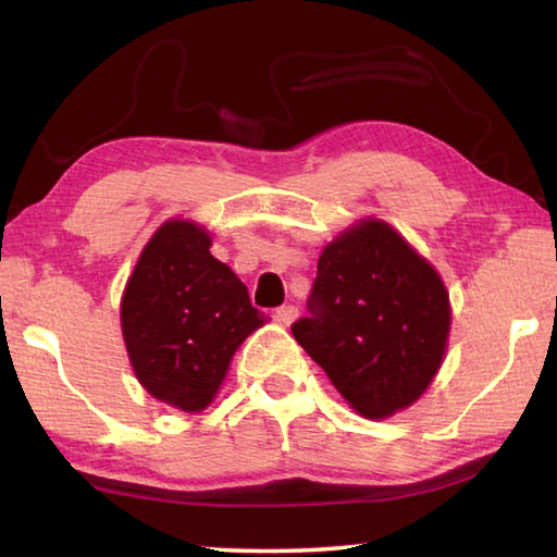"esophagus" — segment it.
<instances>
[{
	"instance_id": "esophagus-1",
	"label": "esophagus",
	"mask_w": 557,
	"mask_h": 557,
	"mask_svg": "<svg viewBox=\"0 0 557 557\" xmlns=\"http://www.w3.org/2000/svg\"><path fill=\"white\" fill-rule=\"evenodd\" d=\"M297 317H299V309L292 307V305H285V307H277V309H275V319H277L280 323H285V326H289V323L295 321Z\"/></svg>"
}]
</instances>
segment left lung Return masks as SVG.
<instances>
[{"label":"left lung","mask_w":557,"mask_h":557,"mask_svg":"<svg viewBox=\"0 0 557 557\" xmlns=\"http://www.w3.org/2000/svg\"><path fill=\"white\" fill-rule=\"evenodd\" d=\"M307 307L292 333L368 419L411 407L446 356V285L384 221H360L323 248Z\"/></svg>","instance_id":"1"}]
</instances>
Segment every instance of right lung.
<instances>
[{"label":"right lung","instance_id":"obj_1","mask_svg":"<svg viewBox=\"0 0 557 557\" xmlns=\"http://www.w3.org/2000/svg\"><path fill=\"white\" fill-rule=\"evenodd\" d=\"M195 221H165L140 252L121 297L131 368L156 399L207 409L240 343L265 323Z\"/></svg>","mask_w":557,"mask_h":557}]
</instances>
